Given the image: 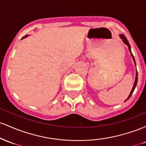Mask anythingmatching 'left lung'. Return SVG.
<instances>
[{
  "label": "left lung",
  "mask_w": 146,
  "mask_h": 146,
  "mask_svg": "<svg viewBox=\"0 0 146 146\" xmlns=\"http://www.w3.org/2000/svg\"><path fill=\"white\" fill-rule=\"evenodd\" d=\"M120 38H121V39H122V40H123V42L125 44H126L127 46H128V49H129V51H130V54H131V56H132V60H133L134 62H135V64L136 65V63H135V58H134L133 55H132V52H131V49H130V44H129V42H128V40H127V38H125L124 35H123V34H122V35H121V34H120ZM137 80H138V74H137V71H136V78H135V83H134V86H133V87H132V90H131V92H130V95H129V96L128 97V98L126 99V100H125V102H126L127 100H128V99L130 98V96H131L132 93H133L134 90H135V87H136V86H137Z\"/></svg>",
  "instance_id": "left-lung-1"
}]
</instances>
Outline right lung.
Returning <instances> with one entry per match:
<instances>
[{
	"label": "right lung",
	"instance_id": "right-lung-1",
	"mask_svg": "<svg viewBox=\"0 0 146 146\" xmlns=\"http://www.w3.org/2000/svg\"><path fill=\"white\" fill-rule=\"evenodd\" d=\"M28 36V35H26V36H25L24 37H23V38H22V39H23V38H27V37Z\"/></svg>",
	"mask_w": 146,
	"mask_h": 146
}]
</instances>
